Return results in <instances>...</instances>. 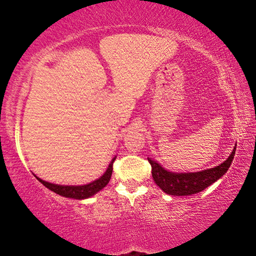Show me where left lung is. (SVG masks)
Returning a JSON list of instances; mask_svg holds the SVG:
<instances>
[{"instance_id":"1","label":"left lung","mask_w":256,"mask_h":256,"mask_svg":"<svg viewBox=\"0 0 256 256\" xmlns=\"http://www.w3.org/2000/svg\"><path fill=\"white\" fill-rule=\"evenodd\" d=\"M235 152L236 144L234 146L232 154L224 162L219 164L218 166H214V168H206V170L192 172H170L152 158L148 157V160L151 164L154 183L164 193L170 194V196H186L201 192L208 186L222 178L230 167Z\"/></svg>"}]
</instances>
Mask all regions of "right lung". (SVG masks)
Wrapping results in <instances>:
<instances>
[{
	"instance_id": "right-lung-1",
	"label": "right lung",
	"mask_w": 256,
	"mask_h": 256,
	"mask_svg": "<svg viewBox=\"0 0 256 256\" xmlns=\"http://www.w3.org/2000/svg\"><path fill=\"white\" fill-rule=\"evenodd\" d=\"M116 156L110 160V164H108L106 172L99 177V178L92 180V183L84 184V185H60V184H54L50 183V182L42 180L40 177H37L34 174V176L40 182V183L54 193L58 194L60 196L76 198V200H84L90 196L97 194L99 190H102L105 186L110 183L112 172V162H115Z\"/></svg>"
}]
</instances>
